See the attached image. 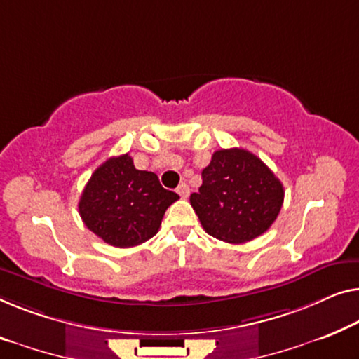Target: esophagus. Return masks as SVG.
Masks as SVG:
<instances>
[{"instance_id": "esophagus-1", "label": "esophagus", "mask_w": 359, "mask_h": 359, "mask_svg": "<svg viewBox=\"0 0 359 359\" xmlns=\"http://www.w3.org/2000/svg\"><path fill=\"white\" fill-rule=\"evenodd\" d=\"M176 192H178V194L183 197V199H186V197L189 196V192H191V189H189V186L186 184V183H181L180 186H178V189H176Z\"/></svg>"}]
</instances>
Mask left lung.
I'll return each mask as SVG.
<instances>
[{
	"mask_svg": "<svg viewBox=\"0 0 359 359\" xmlns=\"http://www.w3.org/2000/svg\"><path fill=\"white\" fill-rule=\"evenodd\" d=\"M283 186L266 163L244 149H220L202 170L189 201L201 225L217 240L240 244L266 233L283 204Z\"/></svg>",
	"mask_w": 359,
	"mask_h": 359,
	"instance_id": "obj_1",
	"label": "left lung"
}]
</instances>
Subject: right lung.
<instances>
[{"instance_id":"obj_1","label":"right lung","mask_w":359,"mask_h":359,"mask_svg":"<svg viewBox=\"0 0 359 359\" xmlns=\"http://www.w3.org/2000/svg\"><path fill=\"white\" fill-rule=\"evenodd\" d=\"M180 196L152 171L136 170L129 154L108 158L93 171L79 201L82 222L115 248H133L157 235L165 210Z\"/></svg>"}]
</instances>
